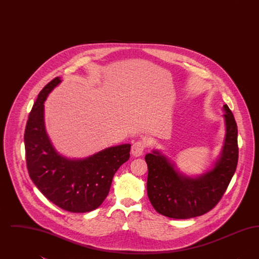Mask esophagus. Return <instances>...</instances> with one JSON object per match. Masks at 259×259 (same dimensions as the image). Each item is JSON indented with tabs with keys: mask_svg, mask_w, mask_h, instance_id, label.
Masks as SVG:
<instances>
[{
	"mask_svg": "<svg viewBox=\"0 0 259 259\" xmlns=\"http://www.w3.org/2000/svg\"><path fill=\"white\" fill-rule=\"evenodd\" d=\"M145 148H146V143H144L142 141H138L133 144V146L131 148V153L133 156L139 157L144 153Z\"/></svg>",
	"mask_w": 259,
	"mask_h": 259,
	"instance_id": "1",
	"label": "esophagus"
}]
</instances>
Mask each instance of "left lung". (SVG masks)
Returning a JSON list of instances; mask_svg holds the SVG:
<instances>
[{"label":"left lung","instance_id":"8db88e82","mask_svg":"<svg viewBox=\"0 0 259 259\" xmlns=\"http://www.w3.org/2000/svg\"><path fill=\"white\" fill-rule=\"evenodd\" d=\"M223 110L225 140L221 156L209 171L189 177L180 172L159 150L146 155L148 199L157 212L176 220L191 219L208 212L222 199L236 171L239 155L234 115L227 105Z\"/></svg>","mask_w":259,"mask_h":259}]
</instances>
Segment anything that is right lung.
<instances>
[{
    "mask_svg": "<svg viewBox=\"0 0 259 259\" xmlns=\"http://www.w3.org/2000/svg\"><path fill=\"white\" fill-rule=\"evenodd\" d=\"M61 82L55 77L39 92L25 129L26 163L38 190L59 208L72 212L97 209L108 196L112 178L130 157V144L105 148L82 159L56 151L45 126V101Z\"/></svg>",
    "mask_w": 259,
    "mask_h": 259,
    "instance_id": "right-lung-1",
    "label": "right lung"
}]
</instances>
